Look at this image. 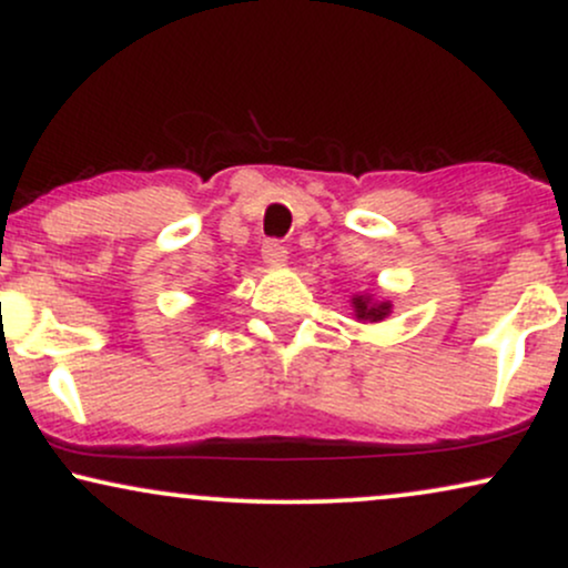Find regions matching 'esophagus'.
I'll return each instance as SVG.
<instances>
[{
	"label": "esophagus",
	"instance_id": "esophagus-1",
	"mask_svg": "<svg viewBox=\"0 0 568 568\" xmlns=\"http://www.w3.org/2000/svg\"><path fill=\"white\" fill-rule=\"evenodd\" d=\"M262 256L270 266H280V264L288 262V251H285V245H280L277 240H270V243H264Z\"/></svg>",
	"mask_w": 568,
	"mask_h": 568
}]
</instances>
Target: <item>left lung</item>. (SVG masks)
Segmentation results:
<instances>
[{
    "mask_svg": "<svg viewBox=\"0 0 568 568\" xmlns=\"http://www.w3.org/2000/svg\"><path fill=\"white\" fill-rule=\"evenodd\" d=\"M349 304L352 315L361 323H382L393 312V302L389 298H376L374 293H355Z\"/></svg>",
    "mask_w": 568,
    "mask_h": 568,
    "instance_id": "left-lung-1",
    "label": "left lung"
}]
</instances>
